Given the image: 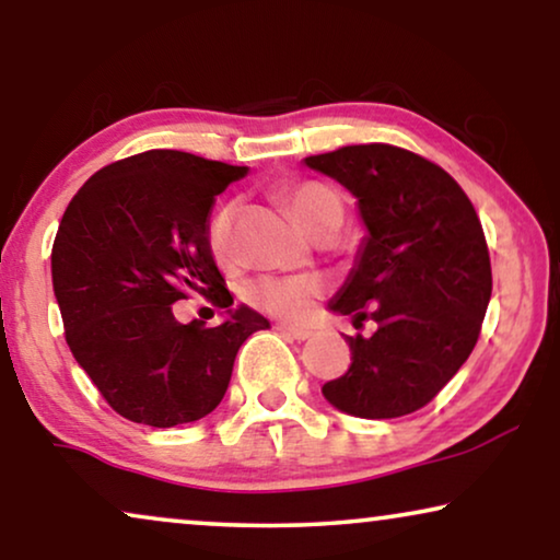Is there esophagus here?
Wrapping results in <instances>:
<instances>
[{"instance_id": "34e87169", "label": "esophagus", "mask_w": 560, "mask_h": 560, "mask_svg": "<svg viewBox=\"0 0 560 560\" xmlns=\"http://www.w3.org/2000/svg\"><path fill=\"white\" fill-rule=\"evenodd\" d=\"M278 331L293 341H305L313 336V331H308V328H298V326H288V324H278Z\"/></svg>"}]
</instances>
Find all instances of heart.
<instances>
[{
	"instance_id": "1",
	"label": "heart",
	"mask_w": 560,
	"mask_h": 560,
	"mask_svg": "<svg viewBox=\"0 0 560 560\" xmlns=\"http://www.w3.org/2000/svg\"><path fill=\"white\" fill-rule=\"evenodd\" d=\"M290 211L313 236H334L343 224V198L336 188L318 180H298L282 188ZM236 206L224 203L213 211L206 229V242L219 265L234 262V229ZM320 295V280L298 275V278H259L247 285V301L259 311L285 320H303Z\"/></svg>"
}]
</instances>
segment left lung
Instances as JSON below:
<instances>
[{"mask_svg":"<svg viewBox=\"0 0 560 560\" xmlns=\"http://www.w3.org/2000/svg\"><path fill=\"white\" fill-rule=\"evenodd\" d=\"M303 163L339 180L366 226L328 308L377 324L366 339L347 336L351 366L320 393L357 418L416 412L469 359L492 298L477 211L443 167L393 144H349Z\"/></svg>","mask_w":560,"mask_h":560,"instance_id":"left-lung-1","label":"left lung"}]
</instances>
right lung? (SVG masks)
I'll return each instance as SVG.
<instances>
[{"instance_id": "1", "label": "right lung", "mask_w": 560, "mask_h": 560, "mask_svg": "<svg viewBox=\"0 0 560 560\" xmlns=\"http://www.w3.org/2000/svg\"><path fill=\"white\" fill-rule=\"evenodd\" d=\"M247 167L180 150H148L102 167L79 188L52 242V290L75 362L121 418L152 428L217 408L236 351L270 328L224 288L206 242L209 213ZM190 292L228 308L224 325H180Z\"/></svg>"}]
</instances>
